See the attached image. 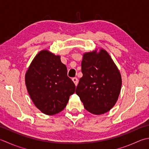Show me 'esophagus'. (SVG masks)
I'll use <instances>...</instances> for the list:
<instances>
[{"mask_svg": "<svg viewBox=\"0 0 149 149\" xmlns=\"http://www.w3.org/2000/svg\"><path fill=\"white\" fill-rule=\"evenodd\" d=\"M72 81H73V82L74 83L75 85V86H77V84H78V79H77V77H74V78H72Z\"/></svg>", "mask_w": 149, "mask_h": 149, "instance_id": "obj_1", "label": "esophagus"}]
</instances>
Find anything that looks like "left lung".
Wrapping results in <instances>:
<instances>
[{
    "label": "left lung",
    "mask_w": 149,
    "mask_h": 149,
    "mask_svg": "<svg viewBox=\"0 0 149 149\" xmlns=\"http://www.w3.org/2000/svg\"><path fill=\"white\" fill-rule=\"evenodd\" d=\"M99 49L83 54V77L75 91L85 109L95 115L103 114L112 109L122 85L120 72L110 55L105 49Z\"/></svg>",
    "instance_id": "obj_1"
}]
</instances>
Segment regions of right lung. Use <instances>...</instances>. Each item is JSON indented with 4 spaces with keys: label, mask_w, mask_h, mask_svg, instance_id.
Instances as JSON below:
<instances>
[{
    "label": "right lung",
    "mask_w": 149,
    "mask_h": 149,
    "mask_svg": "<svg viewBox=\"0 0 149 149\" xmlns=\"http://www.w3.org/2000/svg\"><path fill=\"white\" fill-rule=\"evenodd\" d=\"M25 84L35 106L49 116L64 110L75 89L60 55L48 49L40 51L31 61L25 74Z\"/></svg>",
    "instance_id": "obj_1"
}]
</instances>
